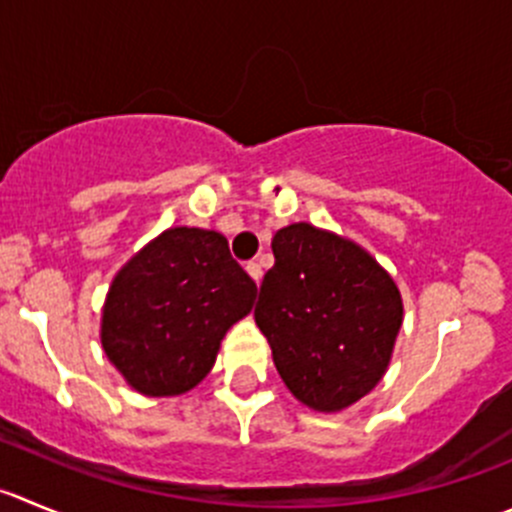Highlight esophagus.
<instances>
[{"mask_svg":"<svg viewBox=\"0 0 512 512\" xmlns=\"http://www.w3.org/2000/svg\"><path fill=\"white\" fill-rule=\"evenodd\" d=\"M246 271H248V276H251V279L256 281V284H259L261 276H264V269H261L259 261H248V264H246Z\"/></svg>","mask_w":512,"mask_h":512,"instance_id":"1","label":"esophagus"}]
</instances>
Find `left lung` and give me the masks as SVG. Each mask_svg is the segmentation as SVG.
Here are the masks:
<instances>
[{"instance_id":"1","label":"left lung","mask_w":512,"mask_h":512,"mask_svg":"<svg viewBox=\"0 0 512 512\" xmlns=\"http://www.w3.org/2000/svg\"><path fill=\"white\" fill-rule=\"evenodd\" d=\"M253 319L289 392L342 412L372 392L392 359L405 306L392 276L359 243L311 223L279 228Z\"/></svg>"}]
</instances>
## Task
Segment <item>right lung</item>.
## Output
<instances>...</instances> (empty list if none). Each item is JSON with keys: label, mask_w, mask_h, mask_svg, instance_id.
I'll list each match as a JSON object with an SVG mask.
<instances>
[{"label": "right lung", "mask_w": 512, "mask_h": 512, "mask_svg": "<svg viewBox=\"0 0 512 512\" xmlns=\"http://www.w3.org/2000/svg\"><path fill=\"white\" fill-rule=\"evenodd\" d=\"M253 299L256 284L231 259L226 236L168 228L115 274L102 306V349L135 392L175 397L211 372L221 339Z\"/></svg>", "instance_id": "right-lung-1"}]
</instances>
